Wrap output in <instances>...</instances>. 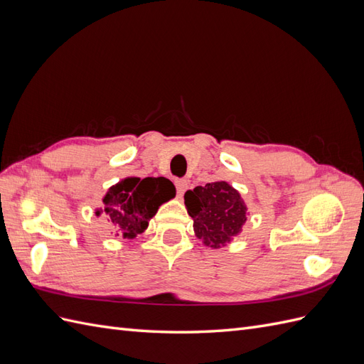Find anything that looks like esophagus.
I'll use <instances>...</instances> for the list:
<instances>
[{
  "mask_svg": "<svg viewBox=\"0 0 364 364\" xmlns=\"http://www.w3.org/2000/svg\"><path fill=\"white\" fill-rule=\"evenodd\" d=\"M176 190H178V196H183V193L188 190V181L186 179H179L176 181Z\"/></svg>",
  "mask_w": 364,
  "mask_h": 364,
  "instance_id": "esophagus-1",
  "label": "esophagus"
}]
</instances>
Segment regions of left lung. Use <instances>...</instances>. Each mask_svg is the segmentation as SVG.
<instances>
[{
	"label": "left lung",
	"mask_w": 364,
	"mask_h": 364,
	"mask_svg": "<svg viewBox=\"0 0 364 364\" xmlns=\"http://www.w3.org/2000/svg\"><path fill=\"white\" fill-rule=\"evenodd\" d=\"M183 199L196 237L211 249L225 247L240 235L249 215L240 191L226 181L196 186L185 193Z\"/></svg>",
	"instance_id": "1"
}]
</instances>
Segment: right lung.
Masks as SVG:
<instances>
[{"mask_svg":"<svg viewBox=\"0 0 364 364\" xmlns=\"http://www.w3.org/2000/svg\"><path fill=\"white\" fill-rule=\"evenodd\" d=\"M174 196L176 188L168 179L129 176L107 190L103 196V208H97L95 215L106 218L111 234L132 240L144 232L159 206Z\"/></svg>","mask_w":364,"mask_h":364,"instance_id":"add662e5","label":"right lung"}]
</instances>
